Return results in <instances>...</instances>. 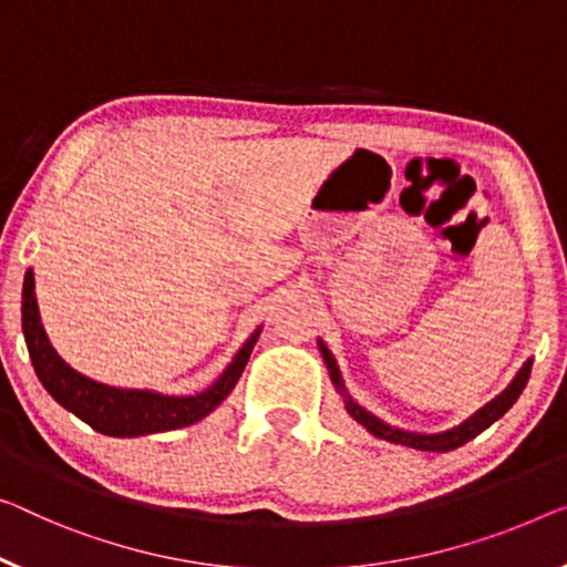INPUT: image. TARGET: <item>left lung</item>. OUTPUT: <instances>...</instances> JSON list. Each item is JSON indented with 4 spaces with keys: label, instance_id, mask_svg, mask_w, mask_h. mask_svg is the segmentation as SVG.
Returning a JSON list of instances; mask_svg holds the SVG:
<instances>
[{
    "label": "left lung",
    "instance_id": "1",
    "mask_svg": "<svg viewBox=\"0 0 567 567\" xmlns=\"http://www.w3.org/2000/svg\"><path fill=\"white\" fill-rule=\"evenodd\" d=\"M318 349L323 353L328 371H331V379L336 384V390L346 396V410H349V415L359 422V425H364L371 435L382 437V441H390V443H400V445H408V447H415V451H433V453H445V451H455V447L468 443L471 437H476L478 433H484V430L492 425V422L499 420L506 410L512 408L514 402H517V396L522 394V390L527 386V379H529V371H532V359L525 361V367L519 369V374L512 379V384L506 386V390L494 396L492 402L484 404L476 415H471L466 422H461L458 427H451L445 430V433H435V435H422V433H408V430H400V427H392L382 422L379 417L371 415L367 412L361 404H357L351 400L349 394L343 390V379H341V371H338V364L333 359V353L326 349L323 341H318Z\"/></svg>",
    "mask_w": 567,
    "mask_h": 567
}]
</instances>
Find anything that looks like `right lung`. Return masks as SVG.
Masks as SVG:
<instances>
[{
	"label": "right lung",
	"instance_id": "obj_1",
	"mask_svg": "<svg viewBox=\"0 0 567 567\" xmlns=\"http://www.w3.org/2000/svg\"><path fill=\"white\" fill-rule=\"evenodd\" d=\"M22 331L28 343L32 367L45 386L48 394L68 412L81 417L96 433L112 437H137L150 433H165V430L188 427L214 412L226 400V394L239 382L244 367L251 357L259 331L241 346L234 361L206 392L193 396H167L147 390H116V386L99 384L94 379L79 374L58 357L42 331L38 300H35V277L28 269L22 285Z\"/></svg>",
	"mask_w": 567,
	"mask_h": 567
}]
</instances>
